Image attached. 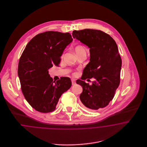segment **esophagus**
<instances>
[{"label":"esophagus","instance_id":"obj_1","mask_svg":"<svg viewBox=\"0 0 147 147\" xmlns=\"http://www.w3.org/2000/svg\"><path fill=\"white\" fill-rule=\"evenodd\" d=\"M71 80L72 85H74V84H76V80H75L74 79H71Z\"/></svg>","mask_w":147,"mask_h":147}]
</instances>
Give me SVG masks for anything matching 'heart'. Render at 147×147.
<instances>
[{
    "label": "heart",
    "instance_id": "obj_1",
    "mask_svg": "<svg viewBox=\"0 0 147 147\" xmlns=\"http://www.w3.org/2000/svg\"><path fill=\"white\" fill-rule=\"evenodd\" d=\"M75 51H76L77 55H78L81 54L82 53H86V49L83 46L79 45H77V46L76 47Z\"/></svg>",
    "mask_w": 147,
    "mask_h": 147
}]
</instances>
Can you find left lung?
<instances>
[{"instance_id":"1","label":"left lung","mask_w":147,"mask_h":147,"mask_svg":"<svg viewBox=\"0 0 147 147\" xmlns=\"http://www.w3.org/2000/svg\"><path fill=\"white\" fill-rule=\"evenodd\" d=\"M72 36L90 49V62L82 80L76 82L83 88L80 101L89 110L104 108L113 99L120 82L122 61L117 44L110 35L98 30H74ZM92 77L96 80L91 86L82 80Z\"/></svg>"}]
</instances>
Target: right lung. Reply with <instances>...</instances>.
I'll list each match as a JSON object with an SVG mask.
<instances>
[{
    "mask_svg": "<svg viewBox=\"0 0 147 147\" xmlns=\"http://www.w3.org/2000/svg\"><path fill=\"white\" fill-rule=\"evenodd\" d=\"M72 41L69 33L47 31L33 37L21 55L18 70L21 90L38 112L53 111L62 94L71 86L68 77L53 82L49 69L58 65L64 50Z\"/></svg>",
    "mask_w": 147,
    "mask_h": 147,
    "instance_id": "obj_1",
    "label": "right lung"
}]
</instances>
